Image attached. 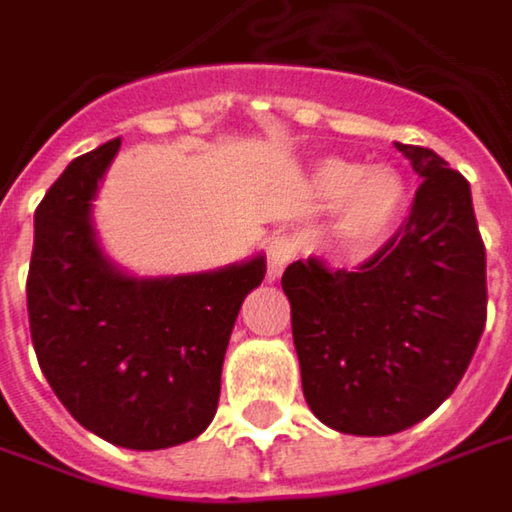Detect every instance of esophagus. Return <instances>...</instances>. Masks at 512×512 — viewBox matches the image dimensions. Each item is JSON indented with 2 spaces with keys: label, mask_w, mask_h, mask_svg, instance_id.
Returning a JSON list of instances; mask_svg holds the SVG:
<instances>
[{
  "label": "esophagus",
  "mask_w": 512,
  "mask_h": 512,
  "mask_svg": "<svg viewBox=\"0 0 512 512\" xmlns=\"http://www.w3.org/2000/svg\"><path fill=\"white\" fill-rule=\"evenodd\" d=\"M265 256H268V276L279 279L285 265L297 256V241L291 236H274L265 247Z\"/></svg>",
  "instance_id": "34e87169"
}]
</instances>
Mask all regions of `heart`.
I'll return each mask as SVG.
<instances>
[{
  "mask_svg": "<svg viewBox=\"0 0 512 512\" xmlns=\"http://www.w3.org/2000/svg\"><path fill=\"white\" fill-rule=\"evenodd\" d=\"M314 186L326 201H341L338 236L352 250L376 247L405 212V183L393 168H361L341 157L323 160Z\"/></svg>",
  "mask_w": 512,
  "mask_h": 512,
  "instance_id": "1",
  "label": "heart"
}]
</instances>
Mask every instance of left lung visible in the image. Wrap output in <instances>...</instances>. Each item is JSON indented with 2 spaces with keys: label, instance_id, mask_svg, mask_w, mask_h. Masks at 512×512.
<instances>
[{
  "label": "left lung",
  "instance_id": "8db88e82",
  "mask_svg": "<svg viewBox=\"0 0 512 512\" xmlns=\"http://www.w3.org/2000/svg\"><path fill=\"white\" fill-rule=\"evenodd\" d=\"M422 177L411 215L355 271L309 256L282 274L303 396L341 434L384 437L434 414L487 323V250L466 177L396 142Z\"/></svg>",
  "mask_w": 512,
  "mask_h": 512
}]
</instances>
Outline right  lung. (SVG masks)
Listing matches in <instances>:
<instances>
[{
    "mask_svg": "<svg viewBox=\"0 0 512 512\" xmlns=\"http://www.w3.org/2000/svg\"><path fill=\"white\" fill-rule=\"evenodd\" d=\"M119 145L75 157L37 206L28 326L63 408L107 443L151 452L198 437L215 417L230 332L265 259L163 279L113 268L90 209Z\"/></svg>",
    "mask_w": 512,
    "mask_h": 512,
    "instance_id": "obj_1",
    "label": "right lung"
}]
</instances>
